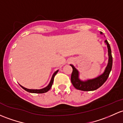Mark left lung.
Wrapping results in <instances>:
<instances>
[{
	"label": "left lung",
	"mask_w": 123,
	"mask_h": 123,
	"mask_svg": "<svg viewBox=\"0 0 123 123\" xmlns=\"http://www.w3.org/2000/svg\"><path fill=\"white\" fill-rule=\"evenodd\" d=\"M101 34H103L101 32ZM105 43L107 45L108 54V62L107 66L106 67L105 71L103 74L98 76L97 78L88 80L86 81H81L79 78V72L72 65H70L72 68V72L71 77V80L72 85L77 90L84 91H94L102 86V85L107 81L110 73L111 71L112 65H113V57L111 55V50L110 46L107 40L105 41Z\"/></svg>",
	"instance_id": "1"
}]
</instances>
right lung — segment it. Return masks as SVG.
I'll return each instance as SVG.
<instances>
[{"label":"right lung","instance_id":"add662e5","mask_svg":"<svg viewBox=\"0 0 123 123\" xmlns=\"http://www.w3.org/2000/svg\"><path fill=\"white\" fill-rule=\"evenodd\" d=\"M58 72V70L56 71H55V72L54 73V74H53L52 77V78L51 80V81H50L49 84L47 86H46V87L44 88H42V89H40V90H31V89H28V88H26L24 87V86H22V85H20V86H21L22 88L23 89H24L25 91H28V92H31V93H37V94H42V93H45V92H46L47 91H48L49 90L51 89L52 85V84H53V82H54V77H55V75L57 74V72Z\"/></svg>","mask_w":123,"mask_h":123}]
</instances>
